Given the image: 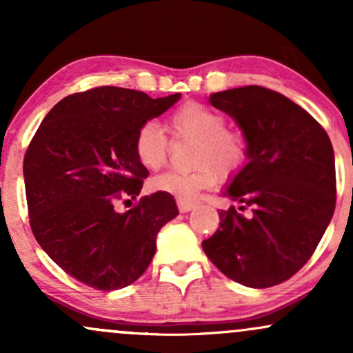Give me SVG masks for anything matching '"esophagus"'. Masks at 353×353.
Instances as JSON below:
<instances>
[{
  "mask_svg": "<svg viewBox=\"0 0 353 353\" xmlns=\"http://www.w3.org/2000/svg\"><path fill=\"white\" fill-rule=\"evenodd\" d=\"M177 208H179L181 212H189L196 208V202L192 201H185V199H177Z\"/></svg>",
  "mask_w": 353,
  "mask_h": 353,
  "instance_id": "esophagus-1",
  "label": "esophagus"
}]
</instances>
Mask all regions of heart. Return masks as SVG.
I'll return each instance as SVG.
<instances>
[{
	"label": "heart",
	"instance_id": "heart-1",
	"mask_svg": "<svg viewBox=\"0 0 353 353\" xmlns=\"http://www.w3.org/2000/svg\"><path fill=\"white\" fill-rule=\"evenodd\" d=\"M225 124L221 112L199 103L184 104L174 111L169 117V128L177 139L196 143L190 154V163L196 169L189 172H164L154 177L149 188L192 201L202 190L216 185L219 176L230 177L241 171L247 161L245 137L236 129L225 128ZM132 145L136 159L148 171H157L168 159L169 139L154 121L137 129Z\"/></svg>",
	"mask_w": 353,
	"mask_h": 353
}]
</instances>
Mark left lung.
Wrapping results in <instances>:
<instances>
[{
    "instance_id": "left-lung-1",
    "label": "left lung",
    "mask_w": 353,
    "mask_h": 353,
    "mask_svg": "<svg viewBox=\"0 0 353 353\" xmlns=\"http://www.w3.org/2000/svg\"><path fill=\"white\" fill-rule=\"evenodd\" d=\"M242 129L247 163L225 196L250 208L221 210L202 242L214 265L252 289L277 285L307 264L335 209L334 148L323 128L294 101L262 86L210 94Z\"/></svg>"
}]
</instances>
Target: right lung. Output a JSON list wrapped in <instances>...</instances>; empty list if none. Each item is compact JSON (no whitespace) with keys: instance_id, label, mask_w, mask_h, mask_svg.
Masks as SVG:
<instances>
[{"instance_id":"1","label":"right lung","mask_w":353,"mask_h":353,"mask_svg":"<svg viewBox=\"0 0 353 353\" xmlns=\"http://www.w3.org/2000/svg\"><path fill=\"white\" fill-rule=\"evenodd\" d=\"M181 94L152 99L134 89L101 86L66 96L48 112L24 154L30 225L36 241L71 277L98 290L128 287L156 254V236L179 214L171 194L136 199L149 171L134 154L137 129Z\"/></svg>"}]
</instances>
